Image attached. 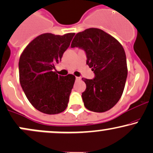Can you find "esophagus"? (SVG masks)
Returning a JSON list of instances; mask_svg holds the SVG:
<instances>
[{
    "mask_svg": "<svg viewBox=\"0 0 153 153\" xmlns=\"http://www.w3.org/2000/svg\"><path fill=\"white\" fill-rule=\"evenodd\" d=\"M75 79H76V80H80V77H75Z\"/></svg>",
    "mask_w": 153,
    "mask_h": 153,
    "instance_id": "1",
    "label": "esophagus"
}]
</instances>
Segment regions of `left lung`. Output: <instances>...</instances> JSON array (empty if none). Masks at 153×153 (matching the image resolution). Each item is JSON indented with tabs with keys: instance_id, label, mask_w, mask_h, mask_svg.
I'll list each match as a JSON object with an SVG mask.
<instances>
[{
	"instance_id": "obj_1",
	"label": "left lung",
	"mask_w": 153,
	"mask_h": 153,
	"mask_svg": "<svg viewBox=\"0 0 153 153\" xmlns=\"http://www.w3.org/2000/svg\"><path fill=\"white\" fill-rule=\"evenodd\" d=\"M86 54V64L94 71L93 79L82 78L86 89L82 93L85 108L104 112L120 99L127 77V59L120 43L103 30L90 28L79 32L71 44Z\"/></svg>"
}]
</instances>
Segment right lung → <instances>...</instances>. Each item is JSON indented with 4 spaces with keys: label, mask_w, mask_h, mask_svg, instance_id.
<instances>
[{
    "label": "right lung",
    "mask_w": 153,
    "mask_h": 153,
    "mask_svg": "<svg viewBox=\"0 0 153 153\" xmlns=\"http://www.w3.org/2000/svg\"><path fill=\"white\" fill-rule=\"evenodd\" d=\"M74 35H39L26 46L19 59L21 86L31 105L42 113L56 114L68 106L75 77L58 75L54 65L61 61Z\"/></svg>",
    "instance_id": "obj_1"
}]
</instances>
